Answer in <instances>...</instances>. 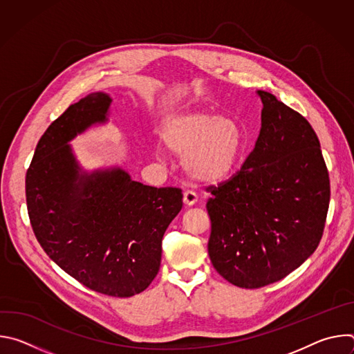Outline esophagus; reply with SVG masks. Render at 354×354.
Segmentation results:
<instances>
[{
	"label": "esophagus",
	"mask_w": 354,
	"mask_h": 354,
	"mask_svg": "<svg viewBox=\"0 0 354 354\" xmlns=\"http://www.w3.org/2000/svg\"><path fill=\"white\" fill-rule=\"evenodd\" d=\"M197 194L193 192V190H186L185 193H183V201H185V205L186 206H193L196 201H197Z\"/></svg>",
	"instance_id": "1"
}]
</instances>
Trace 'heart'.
Wrapping results in <instances>:
<instances>
[{
    "label": "heart",
    "mask_w": 354,
    "mask_h": 354,
    "mask_svg": "<svg viewBox=\"0 0 354 354\" xmlns=\"http://www.w3.org/2000/svg\"><path fill=\"white\" fill-rule=\"evenodd\" d=\"M161 138L171 153L183 157L186 174L205 183L227 178L243 148L242 131L234 120L205 112L171 116L164 123Z\"/></svg>",
    "instance_id": "b5f03b06"
}]
</instances>
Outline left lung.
<instances>
[{"label":"left lung","instance_id":"8db88e82","mask_svg":"<svg viewBox=\"0 0 354 354\" xmlns=\"http://www.w3.org/2000/svg\"><path fill=\"white\" fill-rule=\"evenodd\" d=\"M252 153L228 180L207 187L209 257L231 284L259 288L304 263L324 234L330 185L308 120L270 92Z\"/></svg>","mask_w":354,"mask_h":354}]
</instances>
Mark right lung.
<instances>
[{
    "mask_svg": "<svg viewBox=\"0 0 354 354\" xmlns=\"http://www.w3.org/2000/svg\"><path fill=\"white\" fill-rule=\"evenodd\" d=\"M111 104L108 93L93 92L70 105L40 137L25 186L29 220L48 258L85 287L122 298L157 276L162 236L183 194L136 182L118 167L81 169L67 142L108 122Z\"/></svg>",
    "mask_w": 354,
    "mask_h": 354,
    "instance_id": "add662e5",
    "label": "right lung"
}]
</instances>
